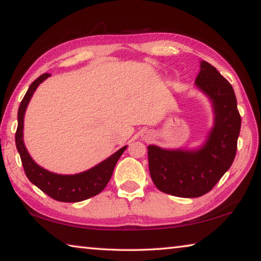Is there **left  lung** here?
Segmentation results:
<instances>
[{
    "label": "left lung",
    "mask_w": 261,
    "mask_h": 261,
    "mask_svg": "<svg viewBox=\"0 0 261 261\" xmlns=\"http://www.w3.org/2000/svg\"><path fill=\"white\" fill-rule=\"evenodd\" d=\"M196 86L210 99L214 124L196 149H167L149 145L148 167L160 191L182 198L210 192L232 165L241 131V115L232 86L208 62H200Z\"/></svg>",
    "instance_id": "1"
}]
</instances>
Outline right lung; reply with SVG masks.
Returning <instances> with one entry per match:
<instances>
[{"mask_svg": "<svg viewBox=\"0 0 261 261\" xmlns=\"http://www.w3.org/2000/svg\"><path fill=\"white\" fill-rule=\"evenodd\" d=\"M49 73H43L31 84L25 96L21 100L18 109V126L16 131V146L18 151L23 168L28 178L38 187L42 192L48 194L53 199L63 202H77L88 199L99 194L108 184L112 177L114 168L118 159L127 146H124L115 152L113 155L106 159L99 165L91 169L74 175H61L45 169L35 163L25 147L23 139L24 116L26 108L32 98L33 93L40 84L49 77Z\"/></svg>", "mask_w": 261, "mask_h": 261, "instance_id": "right-lung-1", "label": "right lung"}]
</instances>
